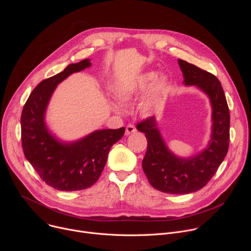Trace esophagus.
Segmentation results:
<instances>
[{
	"label": "esophagus",
	"mask_w": 251,
	"mask_h": 251,
	"mask_svg": "<svg viewBox=\"0 0 251 251\" xmlns=\"http://www.w3.org/2000/svg\"><path fill=\"white\" fill-rule=\"evenodd\" d=\"M135 132H136V128H135L134 125L129 124V125L126 126V131H125V135L126 136H128V135H130L132 133H135Z\"/></svg>",
	"instance_id": "esophagus-1"
}]
</instances>
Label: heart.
Returning <instances> with one entry per match:
<instances>
[{
  "label": "heart",
  "instance_id": "b5f03b06",
  "mask_svg": "<svg viewBox=\"0 0 251 251\" xmlns=\"http://www.w3.org/2000/svg\"><path fill=\"white\" fill-rule=\"evenodd\" d=\"M167 85L168 79L166 76H157L155 73L151 71V73H144L136 75L121 83L116 87L114 95L118 102L127 103L150 89L148 94L141 100L139 104L140 111L143 114L149 115L160 103ZM114 108L118 111L120 110L118 106H115Z\"/></svg>",
  "mask_w": 251,
  "mask_h": 251
}]
</instances>
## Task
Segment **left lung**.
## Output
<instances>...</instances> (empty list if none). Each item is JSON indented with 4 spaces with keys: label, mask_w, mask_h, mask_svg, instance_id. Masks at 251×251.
<instances>
[{
    "label": "left lung",
    "mask_w": 251,
    "mask_h": 251,
    "mask_svg": "<svg viewBox=\"0 0 251 251\" xmlns=\"http://www.w3.org/2000/svg\"><path fill=\"white\" fill-rule=\"evenodd\" d=\"M177 62L183 73V83L196 86L209 98L212 124L206 147L189 158L175 155L165 143L154 116L137 124V129L148 141L142 167L149 183L158 191L178 195L201 190L218 171L228 150L230 116L220 80L192 63L182 59Z\"/></svg>",
    "instance_id": "left-lung-1"
}]
</instances>
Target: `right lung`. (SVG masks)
<instances>
[{
	"label": "right lung",
	"mask_w": 251,
	"mask_h": 251,
	"mask_svg": "<svg viewBox=\"0 0 251 251\" xmlns=\"http://www.w3.org/2000/svg\"><path fill=\"white\" fill-rule=\"evenodd\" d=\"M90 66V59L68 64L61 73L39 83L23 108L24 154L42 180L58 191H79L94 185L110 148L125 133L124 127L95 130L79 140L64 142L50 131L46 112L56 86L70 75Z\"/></svg>",
	"instance_id": "obj_1"
}]
</instances>
